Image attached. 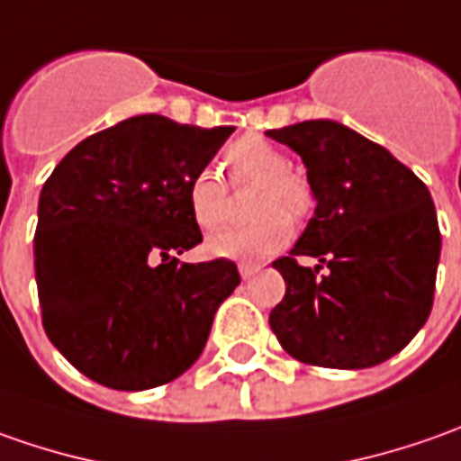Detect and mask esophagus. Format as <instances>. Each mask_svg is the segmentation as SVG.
Segmentation results:
<instances>
[{
    "instance_id": "1",
    "label": "esophagus",
    "mask_w": 461,
    "mask_h": 461,
    "mask_svg": "<svg viewBox=\"0 0 461 461\" xmlns=\"http://www.w3.org/2000/svg\"><path fill=\"white\" fill-rule=\"evenodd\" d=\"M260 273V265L258 262H240V276L242 280H249L252 276H258Z\"/></svg>"
}]
</instances>
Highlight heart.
Wrapping results in <instances>:
<instances>
[{
	"label": "heart",
	"mask_w": 461,
	"mask_h": 461,
	"mask_svg": "<svg viewBox=\"0 0 461 461\" xmlns=\"http://www.w3.org/2000/svg\"><path fill=\"white\" fill-rule=\"evenodd\" d=\"M227 167L234 183H258L249 224L214 234L206 249L227 260H262L288 245L294 219H306L313 209V191L303 176L291 170V158L278 145L260 135L234 140L227 148ZM188 212L201 230H216L230 219V191L212 167H201L191 176Z\"/></svg>",
	"instance_id": "b5f03b06"
}]
</instances>
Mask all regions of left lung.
Here are the masks:
<instances>
[{"mask_svg": "<svg viewBox=\"0 0 461 461\" xmlns=\"http://www.w3.org/2000/svg\"><path fill=\"white\" fill-rule=\"evenodd\" d=\"M267 137L301 155L316 199L291 255L273 262L285 295L270 329L303 365L375 367L419 334L434 306L441 234L431 194L383 145L339 122H301ZM298 254L322 265L303 268Z\"/></svg>", "mask_w": 461, "mask_h": 461, "instance_id": "left-lung-1", "label": "left lung"}]
</instances>
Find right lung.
<instances>
[{
  "label": "right lung",
  "mask_w": 461,
  "mask_h": 461,
  "mask_svg": "<svg viewBox=\"0 0 461 461\" xmlns=\"http://www.w3.org/2000/svg\"><path fill=\"white\" fill-rule=\"evenodd\" d=\"M231 132L132 117L78 142L42 185L35 231L42 326L94 383L158 388L199 359L240 273L224 258L178 260L201 242L185 188Z\"/></svg>",
  "instance_id": "add662e5"
}]
</instances>
